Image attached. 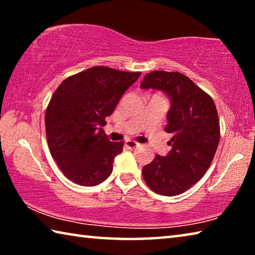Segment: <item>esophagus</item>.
<instances>
[{"label":"esophagus","mask_w":255,"mask_h":255,"mask_svg":"<svg viewBox=\"0 0 255 255\" xmlns=\"http://www.w3.org/2000/svg\"><path fill=\"white\" fill-rule=\"evenodd\" d=\"M126 146L128 148L133 149V148H137L138 146H139V144H138L135 140H126Z\"/></svg>","instance_id":"1"}]
</instances>
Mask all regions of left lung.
Wrapping results in <instances>:
<instances>
[{"mask_svg": "<svg viewBox=\"0 0 255 255\" xmlns=\"http://www.w3.org/2000/svg\"><path fill=\"white\" fill-rule=\"evenodd\" d=\"M140 88L162 90L171 100L165 131L172 133V149L143 167L145 182L157 195H181L213 162L221 138L217 109L208 93L179 72H150Z\"/></svg>", "mask_w": 255, "mask_h": 255, "instance_id": "1", "label": "left lung"}]
</instances>
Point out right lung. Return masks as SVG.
<instances>
[{"mask_svg": "<svg viewBox=\"0 0 255 255\" xmlns=\"http://www.w3.org/2000/svg\"><path fill=\"white\" fill-rule=\"evenodd\" d=\"M140 74L94 66L67 77L56 89L45 115L47 143L72 182L93 187L111 174L124 141H110L101 127Z\"/></svg>", "mask_w": 255, "mask_h": 255, "instance_id": "right-lung-1", "label": "right lung"}]
</instances>
